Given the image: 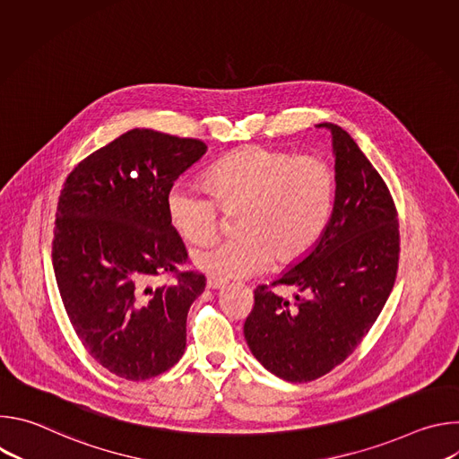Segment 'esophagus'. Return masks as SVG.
Segmentation results:
<instances>
[{"label":"esophagus","mask_w":459,"mask_h":459,"mask_svg":"<svg viewBox=\"0 0 459 459\" xmlns=\"http://www.w3.org/2000/svg\"><path fill=\"white\" fill-rule=\"evenodd\" d=\"M223 287H227V281H223V280H218V278H209L207 280V289L218 290V289H223Z\"/></svg>","instance_id":"esophagus-1"}]
</instances>
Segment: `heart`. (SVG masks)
I'll use <instances>...</instances> for the list:
<instances>
[{
	"label": "heart",
	"mask_w": 459,
	"mask_h": 459,
	"mask_svg": "<svg viewBox=\"0 0 459 459\" xmlns=\"http://www.w3.org/2000/svg\"><path fill=\"white\" fill-rule=\"evenodd\" d=\"M205 185L174 183L167 214L192 245L216 236L220 210L236 214L238 236L192 254L194 265L212 278L236 280L259 273L271 259L287 265L310 252L331 223L338 178L319 156L245 147L212 165Z\"/></svg>",
	"instance_id": "heart-1"
}]
</instances>
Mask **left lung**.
Returning a JSON list of instances; mask_svg holds the SVG:
<instances>
[{"label":"left lung","instance_id":"obj_1","mask_svg":"<svg viewBox=\"0 0 459 459\" xmlns=\"http://www.w3.org/2000/svg\"><path fill=\"white\" fill-rule=\"evenodd\" d=\"M336 202L316 247L271 285H257L243 334L254 358L292 383L343 363L383 310L400 261V223L390 190L349 133L333 123ZM300 290L290 304L273 292Z\"/></svg>","mask_w":459,"mask_h":459}]
</instances>
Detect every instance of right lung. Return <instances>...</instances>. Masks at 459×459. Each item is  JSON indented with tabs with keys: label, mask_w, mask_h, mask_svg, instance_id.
I'll use <instances>...</instances> for the list:
<instances>
[{
	"label": "right lung",
	"mask_w": 459,
	"mask_h": 459,
	"mask_svg": "<svg viewBox=\"0 0 459 459\" xmlns=\"http://www.w3.org/2000/svg\"><path fill=\"white\" fill-rule=\"evenodd\" d=\"M207 152L202 140L134 128L80 161L63 183L52 238L61 301L85 351L108 372L143 381L186 345V314L205 276L167 214V192ZM160 275L175 281L151 288Z\"/></svg>",
	"instance_id": "add662e5"
}]
</instances>
